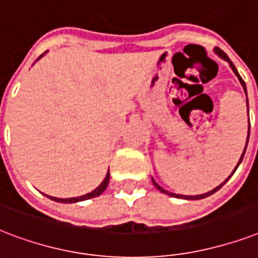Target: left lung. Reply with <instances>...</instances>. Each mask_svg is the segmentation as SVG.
<instances>
[{
  "label": "left lung",
  "mask_w": 258,
  "mask_h": 258,
  "mask_svg": "<svg viewBox=\"0 0 258 258\" xmlns=\"http://www.w3.org/2000/svg\"><path fill=\"white\" fill-rule=\"evenodd\" d=\"M214 51H215V53H217V55H218V56H221L222 57V59H225V60L227 61V63H229V64H230V67H231V70H233V71H234V74L235 75H237V78H238L239 79V82H241V85H242V87H243V90H245V93H246V86H245V82L242 81V78L239 77V74H238V71H237V69H235L234 67V64H233V63H231V60L230 59H229V57H227V55L225 52H223L222 49H219L218 47H215L214 48ZM249 111V110H247ZM249 135H250V122H249V127H247V140H246V145H247V141H249ZM245 151H246V147H245V149H243V152H242V156H241V159H239V161H238V164H237V167H235L234 168V171H233V173L235 172V169L238 168V165L241 164V161H242V159H243V155H245ZM233 173H231L230 176L227 177L226 180L223 181L222 184H219L218 187H215L214 189H211V191H209V192H206V194H201V195H179V194H172V192H169V191H165L164 188H161L160 185L157 184L156 181L153 180V179H152V181H153V184H155V187H156L157 189H159V191H161V192H164V194H167V195H171V197H175V198H183V199H191V201H197V199H203V198H206V197H210L211 194H214V192H217V191H218L219 188H221V187H222L223 184H225V183H226L227 180H229V179H230L231 176H233Z\"/></svg>",
  "instance_id": "obj_1"
}]
</instances>
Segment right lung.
<instances>
[{"label": "right lung", "mask_w": 258, "mask_h": 258, "mask_svg": "<svg viewBox=\"0 0 258 258\" xmlns=\"http://www.w3.org/2000/svg\"><path fill=\"white\" fill-rule=\"evenodd\" d=\"M41 56H43V55H40V57ZM109 180H110V173H109V171H107L106 177L103 179V181H102L101 184L98 185L97 188L94 189V191H91V192H89V194H86V195H82V197H77V198H67V199H61V198H55V197H48V195H45V197H48L49 199H52V201H55V202H59V203H75V202L86 201V199H91V198H95V197H98V195H101V194L103 192L105 189H106L107 184H109Z\"/></svg>", "instance_id": "add662e5"}]
</instances>
